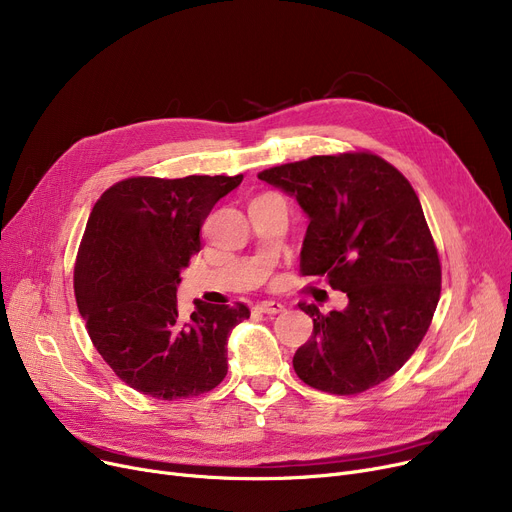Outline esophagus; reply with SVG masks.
<instances>
[{"label":"esophagus","instance_id":"1","mask_svg":"<svg viewBox=\"0 0 512 512\" xmlns=\"http://www.w3.org/2000/svg\"><path fill=\"white\" fill-rule=\"evenodd\" d=\"M257 309H259L261 313H267V315H276V313H282V311H284V305L278 303V301H261V303L257 305Z\"/></svg>","mask_w":512,"mask_h":512}]
</instances>
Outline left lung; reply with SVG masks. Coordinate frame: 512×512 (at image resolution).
I'll list each match as a JSON object with an SVG mask.
<instances>
[{
  "instance_id": "left-lung-1",
  "label": "left lung",
  "mask_w": 512,
  "mask_h": 512,
  "mask_svg": "<svg viewBox=\"0 0 512 512\" xmlns=\"http://www.w3.org/2000/svg\"><path fill=\"white\" fill-rule=\"evenodd\" d=\"M257 178L309 218L303 276L326 278L348 297L328 315L299 303L313 334L294 353V371L330 394L382 384L415 353L440 301V259L413 186L371 153L315 155Z\"/></svg>"
}]
</instances>
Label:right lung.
Masks as SVG:
<instances>
[{
  "instance_id": "obj_1",
  "label": "right lung",
  "mask_w": 512,
  "mask_h": 512,
  "mask_svg": "<svg viewBox=\"0 0 512 512\" xmlns=\"http://www.w3.org/2000/svg\"><path fill=\"white\" fill-rule=\"evenodd\" d=\"M238 176L128 178L99 197L74 265V294L103 361L137 392L199 396L228 373V336L251 311L197 301L180 317V272Z\"/></svg>"
}]
</instances>
